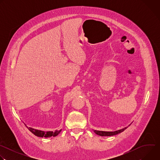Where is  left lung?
Segmentation results:
<instances>
[{
	"mask_svg": "<svg viewBox=\"0 0 160 160\" xmlns=\"http://www.w3.org/2000/svg\"><path fill=\"white\" fill-rule=\"evenodd\" d=\"M131 124V123H130ZM130 124L128 125L130 126ZM128 127H126L123 128H122L120 130H116V131H113V132H107V131H100V130H93L94 132L98 135H100V136H112V135H117L121 132H122L123 131H124L126 128H127Z\"/></svg>",
	"mask_w": 160,
	"mask_h": 160,
	"instance_id": "8db88e82",
	"label": "left lung"
}]
</instances>
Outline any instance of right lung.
<instances>
[{
	"label": "right lung",
	"mask_w": 160,
	"mask_h": 160,
	"mask_svg": "<svg viewBox=\"0 0 160 160\" xmlns=\"http://www.w3.org/2000/svg\"><path fill=\"white\" fill-rule=\"evenodd\" d=\"M27 128L32 133H33L34 135H35L37 137H40V138H43V137H44V138H51V137H56L61 131V129L59 130H56L55 132H52V131H42L40 130L35 129V128L28 127H27Z\"/></svg>",
	"instance_id": "add662e5"
}]
</instances>
